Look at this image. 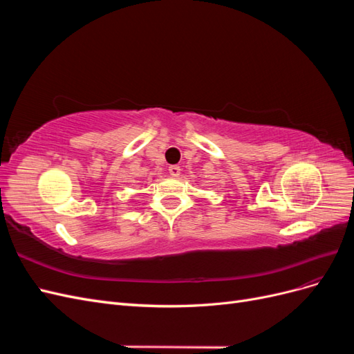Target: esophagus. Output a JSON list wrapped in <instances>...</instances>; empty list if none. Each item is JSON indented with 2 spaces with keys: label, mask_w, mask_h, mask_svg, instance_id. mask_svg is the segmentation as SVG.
Wrapping results in <instances>:
<instances>
[{
  "label": "esophagus",
  "mask_w": 354,
  "mask_h": 354,
  "mask_svg": "<svg viewBox=\"0 0 354 354\" xmlns=\"http://www.w3.org/2000/svg\"><path fill=\"white\" fill-rule=\"evenodd\" d=\"M168 173H169V176L178 177V176H180V173H181V168H180L178 165H171V167L168 168Z\"/></svg>",
  "instance_id": "obj_1"
}]
</instances>
